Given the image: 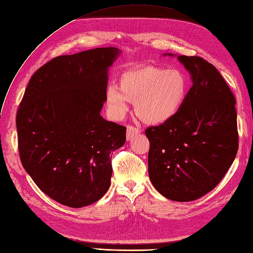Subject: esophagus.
Masks as SVG:
<instances>
[{"instance_id":"1","label":"esophagus","mask_w":253,"mask_h":253,"mask_svg":"<svg viewBox=\"0 0 253 253\" xmlns=\"http://www.w3.org/2000/svg\"><path fill=\"white\" fill-rule=\"evenodd\" d=\"M140 133V131L138 128H136L132 126H128L126 127V140H132L133 138H135L136 136H138Z\"/></svg>"}]
</instances>
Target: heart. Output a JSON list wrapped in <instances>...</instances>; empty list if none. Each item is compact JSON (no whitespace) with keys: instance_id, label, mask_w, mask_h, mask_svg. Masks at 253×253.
Listing matches in <instances>:
<instances>
[{"instance_id":"b5f03b06","label":"heart","mask_w":253,"mask_h":253,"mask_svg":"<svg viewBox=\"0 0 253 253\" xmlns=\"http://www.w3.org/2000/svg\"><path fill=\"white\" fill-rule=\"evenodd\" d=\"M190 83L179 69L148 66L127 70L120 78V87L108 84L105 105L110 117L121 119L135 102V112L148 125H163L180 112L188 98Z\"/></svg>"}]
</instances>
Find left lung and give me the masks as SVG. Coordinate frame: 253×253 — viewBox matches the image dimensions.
<instances>
[{
	"mask_svg": "<svg viewBox=\"0 0 253 253\" xmlns=\"http://www.w3.org/2000/svg\"><path fill=\"white\" fill-rule=\"evenodd\" d=\"M193 86L185 104L166 124L148 127L149 176L167 199L189 202L211 192L238 149L235 98L216 68L201 57L174 55Z\"/></svg>",
	"mask_w": 253,
	"mask_h": 253,
	"instance_id": "1",
	"label": "left lung"
}]
</instances>
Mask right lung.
<instances>
[{
  "label": "right lung",
  "instance_id": "1",
  "mask_svg": "<svg viewBox=\"0 0 253 253\" xmlns=\"http://www.w3.org/2000/svg\"><path fill=\"white\" fill-rule=\"evenodd\" d=\"M117 47L53 58L33 74L17 113L19 153L25 171L53 200L83 208L111 186L112 152L126 128L105 120L108 69Z\"/></svg>",
  "mask_w": 253,
  "mask_h": 253
}]
</instances>
